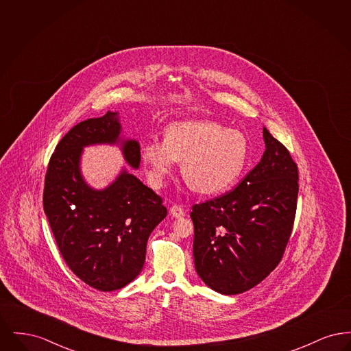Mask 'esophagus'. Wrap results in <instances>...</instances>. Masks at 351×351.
Listing matches in <instances>:
<instances>
[{
	"mask_svg": "<svg viewBox=\"0 0 351 351\" xmlns=\"http://www.w3.org/2000/svg\"><path fill=\"white\" fill-rule=\"evenodd\" d=\"M169 213H171L172 217L175 218L183 217L184 215H185L183 208L180 205H178V204H175V205H172L169 208Z\"/></svg>",
	"mask_w": 351,
	"mask_h": 351,
	"instance_id": "esophagus-1",
	"label": "esophagus"
}]
</instances>
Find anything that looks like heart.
I'll return each instance as SVG.
<instances>
[{"instance_id": "obj_1", "label": "heart", "mask_w": 351, "mask_h": 351, "mask_svg": "<svg viewBox=\"0 0 351 351\" xmlns=\"http://www.w3.org/2000/svg\"><path fill=\"white\" fill-rule=\"evenodd\" d=\"M245 134L212 121L169 123L165 139H150L142 147V160L156 183L182 162L186 184L200 193H218L241 176L247 162Z\"/></svg>"}]
</instances>
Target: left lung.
I'll return each instance as SVG.
<instances>
[{
  "label": "left lung",
  "mask_w": 351,
  "mask_h": 351,
  "mask_svg": "<svg viewBox=\"0 0 351 351\" xmlns=\"http://www.w3.org/2000/svg\"><path fill=\"white\" fill-rule=\"evenodd\" d=\"M261 162L232 191L195 204V267L222 295L249 291L283 258L292 233L299 171L289 151L263 128Z\"/></svg>",
  "instance_id": "obj_1"
}]
</instances>
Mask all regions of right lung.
I'll list each match as a JSON object with an SVG mask.
<instances>
[{
  "label": "right lung",
  "mask_w": 351,
  "mask_h": 351,
  "mask_svg": "<svg viewBox=\"0 0 351 351\" xmlns=\"http://www.w3.org/2000/svg\"><path fill=\"white\" fill-rule=\"evenodd\" d=\"M119 133L113 112L73 126L51 155L43 191L45 213L63 259L84 283L102 292L119 289L139 275L151 232L167 216L162 197L125 169L102 191L84 182L83 147L116 143ZM122 151L132 167H139L136 141H125Z\"/></svg>",
  "instance_id": "1"
}]
</instances>
